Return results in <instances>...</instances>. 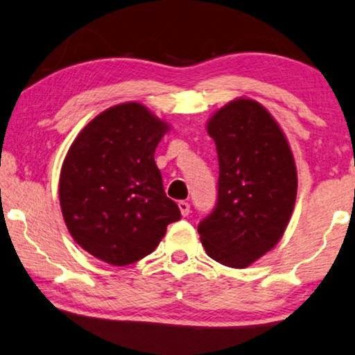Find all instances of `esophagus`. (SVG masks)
<instances>
[{
	"label": "esophagus",
	"mask_w": 355,
	"mask_h": 355,
	"mask_svg": "<svg viewBox=\"0 0 355 355\" xmlns=\"http://www.w3.org/2000/svg\"><path fill=\"white\" fill-rule=\"evenodd\" d=\"M178 208H180V211H182V215H183V216H188V215H189L191 207H189L188 202L180 200V202H178Z\"/></svg>",
	"instance_id": "1"
}]
</instances>
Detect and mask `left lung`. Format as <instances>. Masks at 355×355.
Here are the masks:
<instances>
[{
    "instance_id": "1",
    "label": "left lung",
    "mask_w": 355,
    "mask_h": 355,
    "mask_svg": "<svg viewBox=\"0 0 355 355\" xmlns=\"http://www.w3.org/2000/svg\"><path fill=\"white\" fill-rule=\"evenodd\" d=\"M218 199L198 226L213 261L245 268L283 237L297 196V171L283 131L267 109L240 98L210 118Z\"/></svg>"
}]
</instances>
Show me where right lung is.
Wrapping results in <instances>:
<instances>
[{
    "label": "right lung",
    "mask_w": 355,
    "mask_h": 355,
    "mask_svg": "<svg viewBox=\"0 0 355 355\" xmlns=\"http://www.w3.org/2000/svg\"><path fill=\"white\" fill-rule=\"evenodd\" d=\"M167 129L142 104L114 105L82 129L64 157L60 205L67 230L110 266L153 252L168 224L182 218L155 162Z\"/></svg>",
    "instance_id": "add662e5"
}]
</instances>
